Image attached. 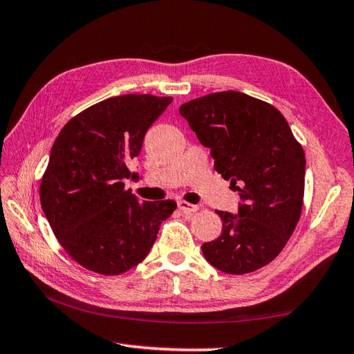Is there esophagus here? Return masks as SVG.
<instances>
[{"instance_id": "34e87169", "label": "esophagus", "mask_w": 354, "mask_h": 354, "mask_svg": "<svg viewBox=\"0 0 354 354\" xmlns=\"http://www.w3.org/2000/svg\"><path fill=\"white\" fill-rule=\"evenodd\" d=\"M178 208L184 212V214H192V212H196L197 211V207L196 205H192L188 203L185 201H179L178 202Z\"/></svg>"}]
</instances>
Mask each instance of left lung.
Masks as SVG:
<instances>
[{"instance_id":"left-lung-1","label":"left lung","mask_w":354,"mask_h":354,"mask_svg":"<svg viewBox=\"0 0 354 354\" xmlns=\"http://www.w3.org/2000/svg\"><path fill=\"white\" fill-rule=\"evenodd\" d=\"M214 169L240 194L238 214L217 211L223 227L202 245L212 267L245 274L270 264L292 235L305 194V152L276 106L235 90L179 106Z\"/></svg>"}]
</instances>
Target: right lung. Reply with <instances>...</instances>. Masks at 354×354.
Masks as SVG:
<instances>
[{
	"label": "right lung",
	"mask_w": 354,
	"mask_h": 354,
	"mask_svg": "<svg viewBox=\"0 0 354 354\" xmlns=\"http://www.w3.org/2000/svg\"><path fill=\"white\" fill-rule=\"evenodd\" d=\"M174 97L123 95L72 118L53 145L40 183V205L62 248L80 266L118 276L149 253L175 201L140 202L123 179L129 160Z\"/></svg>",
	"instance_id": "right-lung-1"
}]
</instances>
